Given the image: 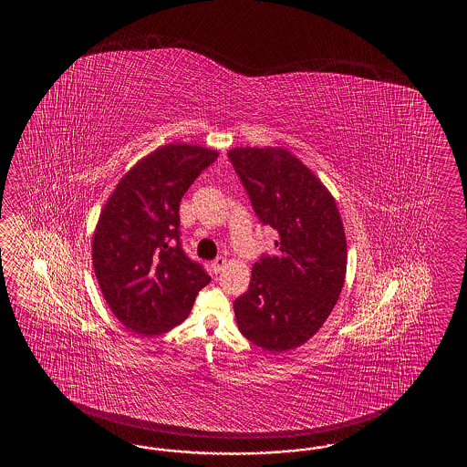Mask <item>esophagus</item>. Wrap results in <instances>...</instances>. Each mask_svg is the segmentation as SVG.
Wrapping results in <instances>:
<instances>
[{"label": "esophagus", "instance_id": "1", "mask_svg": "<svg viewBox=\"0 0 467 467\" xmlns=\"http://www.w3.org/2000/svg\"><path fill=\"white\" fill-rule=\"evenodd\" d=\"M225 264H227V258L217 257L212 262V268H213L215 274H220L222 268L225 267Z\"/></svg>", "mask_w": 467, "mask_h": 467}]
</instances>
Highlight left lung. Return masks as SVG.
<instances>
[{"mask_svg":"<svg viewBox=\"0 0 467 467\" xmlns=\"http://www.w3.org/2000/svg\"><path fill=\"white\" fill-rule=\"evenodd\" d=\"M229 159L264 225L277 230L275 255L252 268L234 302L238 330L268 352L306 344L344 287L348 240L336 200L288 150L234 149Z\"/></svg>","mask_w":467,"mask_h":467,"instance_id":"8db88e82","label":"left lung"}]
</instances>
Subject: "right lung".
Segmentation results:
<instances>
[{"mask_svg": "<svg viewBox=\"0 0 467 467\" xmlns=\"http://www.w3.org/2000/svg\"><path fill=\"white\" fill-rule=\"evenodd\" d=\"M217 150L169 143L123 175L99 213L93 268L109 310L125 327L159 336L189 317L209 274L180 244V202Z\"/></svg>", "mask_w": 467, "mask_h": 467, "instance_id": "add662e5", "label": "right lung"}]
</instances>
